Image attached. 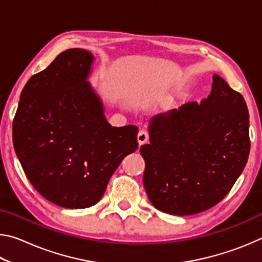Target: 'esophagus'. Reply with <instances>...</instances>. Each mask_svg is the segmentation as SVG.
Masks as SVG:
<instances>
[{
    "label": "esophagus",
    "mask_w": 262,
    "mask_h": 262,
    "mask_svg": "<svg viewBox=\"0 0 262 262\" xmlns=\"http://www.w3.org/2000/svg\"><path fill=\"white\" fill-rule=\"evenodd\" d=\"M149 141V135L145 130H140L139 134H137V142H139V145H142L147 143Z\"/></svg>",
    "instance_id": "obj_1"
}]
</instances>
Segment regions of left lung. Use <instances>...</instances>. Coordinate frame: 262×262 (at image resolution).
Instances as JSON below:
<instances>
[{"instance_id":"1","label":"left lung","mask_w":262,"mask_h":262,"mask_svg":"<svg viewBox=\"0 0 262 262\" xmlns=\"http://www.w3.org/2000/svg\"><path fill=\"white\" fill-rule=\"evenodd\" d=\"M245 99L219 75L211 92L149 123L143 185L150 202L166 214L194 215L227 196L250 155Z\"/></svg>"}]
</instances>
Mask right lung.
Instances as JSON below:
<instances>
[{
    "label": "right lung",
    "instance_id": "right-lung-1",
    "mask_svg": "<svg viewBox=\"0 0 262 262\" xmlns=\"http://www.w3.org/2000/svg\"><path fill=\"white\" fill-rule=\"evenodd\" d=\"M95 56L72 48L33 75L20 94L12 125L17 157L33 187L60 207L96 205L127 155L136 126L112 127L88 82Z\"/></svg>",
    "mask_w": 262,
    "mask_h": 262
}]
</instances>
